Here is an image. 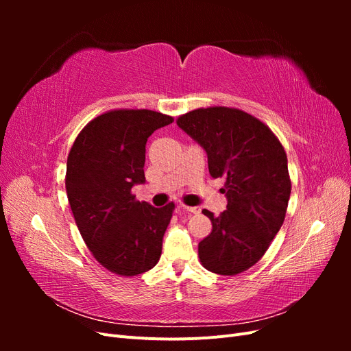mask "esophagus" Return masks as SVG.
I'll return each instance as SVG.
<instances>
[{
  "instance_id": "obj_1",
  "label": "esophagus",
  "mask_w": 351,
  "mask_h": 351,
  "mask_svg": "<svg viewBox=\"0 0 351 351\" xmlns=\"http://www.w3.org/2000/svg\"><path fill=\"white\" fill-rule=\"evenodd\" d=\"M180 208H182L184 212H187V214H199V212H200V208H197V206H186V205H182Z\"/></svg>"
}]
</instances>
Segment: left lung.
Returning <instances> with one entry per match:
<instances>
[{"label": "left lung", "instance_id": "obj_1", "mask_svg": "<svg viewBox=\"0 0 351 351\" xmlns=\"http://www.w3.org/2000/svg\"><path fill=\"white\" fill-rule=\"evenodd\" d=\"M177 125L204 147L212 178L226 177L227 209L219 217L204 209L212 231L199 243L204 267L219 275L249 269L280 231L291 193L282 145L253 115L226 107L199 108Z\"/></svg>", "mask_w": 351, "mask_h": 351}]
</instances>
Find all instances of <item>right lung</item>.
I'll return each mask as SVG.
<instances>
[{"label":"right lung","instance_id":"1","mask_svg":"<svg viewBox=\"0 0 351 351\" xmlns=\"http://www.w3.org/2000/svg\"><path fill=\"white\" fill-rule=\"evenodd\" d=\"M173 117L151 110H117L93 119L67 158L66 189L77 228L104 268L123 277L152 269L174 204L155 208L136 200L143 184L146 142Z\"/></svg>","mask_w":351,"mask_h":351}]
</instances>
